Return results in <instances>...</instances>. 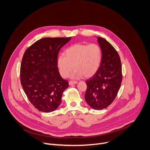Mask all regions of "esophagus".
<instances>
[{
	"label": "esophagus",
	"mask_w": 150,
	"mask_h": 150,
	"mask_svg": "<svg viewBox=\"0 0 150 150\" xmlns=\"http://www.w3.org/2000/svg\"><path fill=\"white\" fill-rule=\"evenodd\" d=\"M78 83V82H77V81H71L69 82V85H72L76 84V83Z\"/></svg>",
	"instance_id": "obj_1"
}]
</instances>
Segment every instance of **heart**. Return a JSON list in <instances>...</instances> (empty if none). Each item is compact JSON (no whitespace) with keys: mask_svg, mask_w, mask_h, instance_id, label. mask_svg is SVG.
<instances>
[{"mask_svg":"<svg viewBox=\"0 0 150 150\" xmlns=\"http://www.w3.org/2000/svg\"><path fill=\"white\" fill-rule=\"evenodd\" d=\"M65 56L60 54L57 60L61 76L67 77L75 69L71 77L90 78L98 71L102 60V51L97 44H74L65 50ZM74 67H73V66Z\"/></svg>","mask_w":150,"mask_h":150,"instance_id":"obj_1","label":"heart"}]
</instances>
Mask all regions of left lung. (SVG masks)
Masks as SVG:
<instances>
[{"instance_id":"8db88e82","label":"left lung","mask_w":150,"mask_h":150,"mask_svg":"<svg viewBox=\"0 0 150 150\" xmlns=\"http://www.w3.org/2000/svg\"><path fill=\"white\" fill-rule=\"evenodd\" d=\"M102 51L100 67L95 75L86 80L85 99L96 110L105 109L115 99L122 81L119 55L113 46L103 38L97 37Z\"/></svg>"}]
</instances>
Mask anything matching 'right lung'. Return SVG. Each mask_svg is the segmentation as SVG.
I'll return each instance as SVG.
<instances>
[{
  "label": "right lung",
  "mask_w": 150,
  "mask_h": 150,
  "mask_svg": "<svg viewBox=\"0 0 150 150\" xmlns=\"http://www.w3.org/2000/svg\"><path fill=\"white\" fill-rule=\"evenodd\" d=\"M71 37H46L33 44L25 52L20 69L23 90L31 103L42 112L55 110L63 92L68 87L58 70L57 60L60 49Z\"/></svg>",
  "instance_id": "1"
}]
</instances>
